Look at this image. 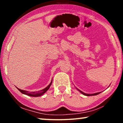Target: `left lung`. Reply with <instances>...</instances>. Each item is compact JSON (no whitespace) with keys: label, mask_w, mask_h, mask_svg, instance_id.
<instances>
[{"label":"left lung","mask_w":123,"mask_h":123,"mask_svg":"<svg viewBox=\"0 0 123 123\" xmlns=\"http://www.w3.org/2000/svg\"><path fill=\"white\" fill-rule=\"evenodd\" d=\"M78 90H79V89H78ZM79 91H80V92L82 94H84V95H86V96H91V95H97V94H99V93H100V92H99V93H94V94H86V93H84V92H82V91H80V90H79Z\"/></svg>","instance_id":"obj_1"}]
</instances>
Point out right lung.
Wrapping results in <instances>:
<instances>
[{
    "label": "right lung",
    "mask_w": 123,
    "mask_h": 123,
    "mask_svg": "<svg viewBox=\"0 0 123 123\" xmlns=\"http://www.w3.org/2000/svg\"><path fill=\"white\" fill-rule=\"evenodd\" d=\"M51 84H52V81L50 82V84L48 86L46 87V88H45L43 89H42V90L37 91V92H30L22 90V89H19L18 88H17L18 90L20 92L24 94L29 95V96H31V97H39V96H41V95H43V94H44V93L46 92L48 90L49 87L51 86Z\"/></svg>",
    "instance_id": "add662e5"
}]
</instances>
